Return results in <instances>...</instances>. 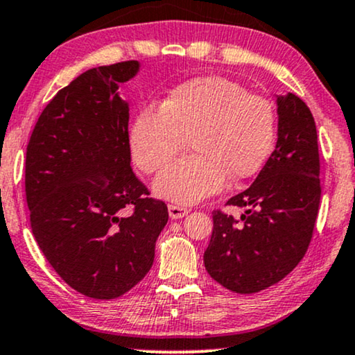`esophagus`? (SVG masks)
I'll list each match as a JSON object with an SVG mask.
<instances>
[{
	"instance_id": "obj_1",
	"label": "esophagus",
	"mask_w": 355,
	"mask_h": 355,
	"mask_svg": "<svg viewBox=\"0 0 355 355\" xmlns=\"http://www.w3.org/2000/svg\"><path fill=\"white\" fill-rule=\"evenodd\" d=\"M190 209L188 207H183V206H177V205H170L168 206V214L172 219H182V217H185Z\"/></svg>"
}]
</instances>
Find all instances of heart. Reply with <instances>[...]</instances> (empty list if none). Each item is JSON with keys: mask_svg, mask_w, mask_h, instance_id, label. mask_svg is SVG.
I'll return each mask as SVG.
<instances>
[{"mask_svg": "<svg viewBox=\"0 0 355 355\" xmlns=\"http://www.w3.org/2000/svg\"><path fill=\"white\" fill-rule=\"evenodd\" d=\"M276 136L272 103L220 76H202L173 87L130 125V153L143 173H157L155 195L193 205L214 195L225 178L240 182L263 167Z\"/></svg>", "mask_w": 355, "mask_h": 355, "instance_id": "heart-1", "label": "heart"}]
</instances>
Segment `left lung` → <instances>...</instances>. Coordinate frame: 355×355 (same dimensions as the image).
<instances>
[{
	"label": "left lung",
	"instance_id": "obj_1",
	"mask_svg": "<svg viewBox=\"0 0 355 355\" xmlns=\"http://www.w3.org/2000/svg\"><path fill=\"white\" fill-rule=\"evenodd\" d=\"M277 143L247 190L225 206L247 207L235 219L212 211L205 266L237 294H254L284 279L305 257L318 216L320 154L313 115L294 94L277 97Z\"/></svg>",
	"mask_w": 355,
	"mask_h": 355
}]
</instances>
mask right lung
Here are the masks:
<instances>
[{"mask_svg":"<svg viewBox=\"0 0 355 355\" xmlns=\"http://www.w3.org/2000/svg\"><path fill=\"white\" fill-rule=\"evenodd\" d=\"M138 68L130 60L78 76L46 103L27 144L32 234L61 279L91 299H116L143 279L168 220L130 165V110L116 89Z\"/></svg>","mask_w":355,"mask_h":355,"instance_id":"obj_1","label":"right lung"}]
</instances>
